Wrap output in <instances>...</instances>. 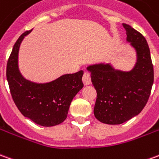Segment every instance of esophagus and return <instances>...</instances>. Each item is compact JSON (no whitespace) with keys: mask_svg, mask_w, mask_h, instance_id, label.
Masks as SVG:
<instances>
[{"mask_svg":"<svg viewBox=\"0 0 159 159\" xmlns=\"http://www.w3.org/2000/svg\"><path fill=\"white\" fill-rule=\"evenodd\" d=\"M83 82L84 85H89L91 83V74L89 71H85L83 73Z\"/></svg>","mask_w":159,"mask_h":159,"instance_id":"obj_1","label":"esophagus"}]
</instances>
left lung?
I'll return each instance as SVG.
<instances>
[{"label":"left lung","mask_w":159,"mask_h":159,"mask_svg":"<svg viewBox=\"0 0 159 159\" xmlns=\"http://www.w3.org/2000/svg\"><path fill=\"white\" fill-rule=\"evenodd\" d=\"M126 39L138 54L135 68L129 72L115 70L108 64L88 67L97 96L94 114L105 124L118 125L136 116L148 102L154 80L153 64L145 37L131 25L123 24Z\"/></svg>","instance_id":"left-lung-1"}]
</instances>
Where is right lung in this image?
<instances>
[{
	"label": "right lung",
	"instance_id": "1",
	"mask_svg": "<svg viewBox=\"0 0 159 159\" xmlns=\"http://www.w3.org/2000/svg\"><path fill=\"white\" fill-rule=\"evenodd\" d=\"M31 31L22 33L15 42L7 64V79L18 109L25 117L42 126H53L67 118L72 99L83 87V70L60 76L48 83L25 80L18 69V52L22 39Z\"/></svg>",
	"mask_w": 159,
	"mask_h": 159
}]
</instances>
